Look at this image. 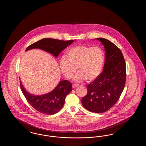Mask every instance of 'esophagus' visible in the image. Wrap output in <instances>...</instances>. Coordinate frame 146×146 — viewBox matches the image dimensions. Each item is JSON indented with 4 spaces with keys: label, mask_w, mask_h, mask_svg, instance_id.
Listing matches in <instances>:
<instances>
[{
    "label": "esophagus",
    "mask_w": 146,
    "mask_h": 146,
    "mask_svg": "<svg viewBox=\"0 0 146 146\" xmlns=\"http://www.w3.org/2000/svg\"><path fill=\"white\" fill-rule=\"evenodd\" d=\"M77 86H78V84H73V85H72V87H73V88H74V89H75L76 88Z\"/></svg>",
    "instance_id": "esophagus-1"
}]
</instances>
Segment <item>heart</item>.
<instances>
[{
    "label": "heart",
    "instance_id": "heart-1",
    "mask_svg": "<svg viewBox=\"0 0 146 146\" xmlns=\"http://www.w3.org/2000/svg\"><path fill=\"white\" fill-rule=\"evenodd\" d=\"M105 56L103 50L99 47L83 45L72 47L67 51V56L61 57L59 66L63 75L72 78L78 71L74 78L76 82L86 80L92 82L98 78L104 68Z\"/></svg>",
    "mask_w": 146,
    "mask_h": 146
}]
</instances>
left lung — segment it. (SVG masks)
Masks as SVG:
<instances>
[{"mask_svg":"<svg viewBox=\"0 0 146 146\" xmlns=\"http://www.w3.org/2000/svg\"><path fill=\"white\" fill-rule=\"evenodd\" d=\"M96 39L106 51L104 70L88 85V93L82 103L87 110L100 113L109 110L118 101L125 86L126 73L125 60L119 48L107 39Z\"/></svg>","mask_w":146,"mask_h":146,"instance_id":"1","label":"left lung"}]
</instances>
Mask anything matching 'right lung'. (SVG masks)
Returning a JSON list of instances; mask_svg holds the SVG:
<instances>
[{
	"label": "right lung",
	"instance_id": "1",
	"mask_svg": "<svg viewBox=\"0 0 146 146\" xmlns=\"http://www.w3.org/2000/svg\"><path fill=\"white\" fill-rule=\"evenodd\" d=\"M74 42L61 40L51 38H44L29 45L26 51L40 49L52 54L56 57L63 50ZM21 91L30 105L40 113L51 115L60 111L64 105L67 95L72 90V83L67 80L61 81L55 88L46 94L33 95L25 90L20 81Z\"/></svg>",
	"mask_w": 146,
	"mask_h": 146
}]
</instances>
